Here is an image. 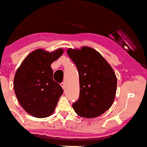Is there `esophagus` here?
I'll return each mask as SVG.
<instances>
[{
  "label": "esophagus",
  "instance_id": "34e87169",
  "mask_svg": "<svg viewBox=\"0 0 147 147\" xmlns=\"http://www.w3.org/2000/svg\"><path fill=\"white\" fill-rule=\"evenodd\" d=\"M60 85H61V87H63V90H65V83L64 82H63L61 83V84H60Z\"/></svg>",
  "mask_w": 147,
  "mask_h": 147
}]
</instances>
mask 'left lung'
Segmentation results:
<instances>
[{
    "label": "left lung",
    "instance_id": "8db88e82",
    "mask_svg": "<svg viewBox=\"0 0 147 147\" xmlns=\"http://www.w3.org/2000/svg\"><path fill=\"white\" fill-rule=\"evenodd\" d=\"M67 53L78 68L80 97L72 105L79 116L95 118L111 107L115 100L117 80L110 65L92 47L69 48Z\"/></svg>",
    "mask_w": 147,
    "mask_h": 147
}]
</instances>
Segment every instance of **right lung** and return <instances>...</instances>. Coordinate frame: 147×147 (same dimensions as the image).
<instances>
[{
	"mask_svg": "<svg viewBox=\"0 0 147 147\" xmlns=\"http://www.w3.org/2000/svg\"><path fill=\"white\" fill-rule=\"evenodd\" d=\"M63 52L62 48L52 53L42 49L34 50L16 71L13 81L16 97L24 110L35 117L51 115L63 94L61 86L53 80L50 65Z\"/></svg>",
	"mask_w": 147,
	"mask_h": 147,
	"instance_id": "1",
	"label": "right lung"
}]
</instances>
